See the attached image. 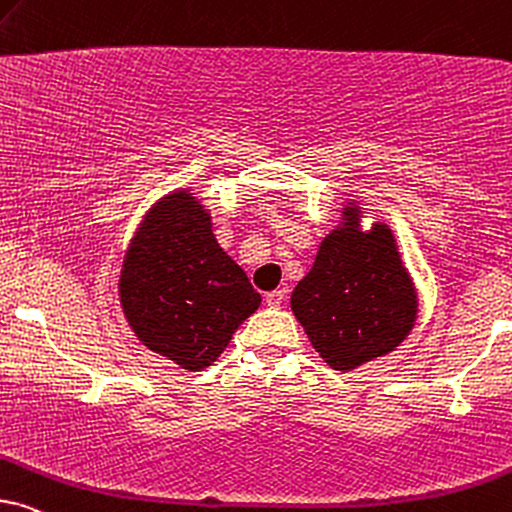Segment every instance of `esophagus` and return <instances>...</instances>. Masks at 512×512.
<instances>
[{"instance_id":"1","label":"esophagus","mask_w":512,"mask_h":512,"mask_svg":"<svg viewBox=\"0 0 512 512\" xmlns=\"http://www.w3.org/2000/svg\"><path fill=\"white\" fill-rule=\"evenodd\" d=\"M284 298H287V291L275 289V291H270V294H265V303H268L270 308H280V305L284 303Z\"/></svg>"}]
</instances>
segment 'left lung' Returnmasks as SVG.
Listing matches in <instances>:
<instances>
[{"label": "left lung", "instance_id": "8db88e82", "mask_svg": "<svg viewBox=\"0 0 512 512\" xmlns=\"http://www.w3.org/2000/svg\"><path fill=\"white\" fill-rule=\"evenodd\" d=\"M324 237L291 310L329 367L350 371L395 350L416 320V291L388 225L357 230V209Z\"/></svg>", "mask_w": 512, "mask_h": 512}]
</instances>
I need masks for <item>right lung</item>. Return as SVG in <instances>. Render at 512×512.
Instances as JSON below:
<instances>
[{"label": "right lung", "mask_w": 512, "mask_h": 512, "mask_svg": "<svg viewBox=\"0 0 512 512\" xmlns=\"http://www.w3.org/2000/svg\"><path fill=\"white\" fill-rule=\"evenodd\" d=\"M119 296L143 345L188 371L214 364L261 305L188 190L171 192L148 211L126 251Z\"/></svg>", "instance_id": "add662e5"}]
</instances>
